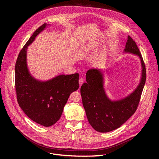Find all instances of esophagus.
Here are the masks:
<instances>
[{
  "label": "esophagus",
  "instance_id": "esophagus-1",
  "mask_svg": "<svg viewBox=\"0 0 159 159\" xmlns=\"http://www.w3.org/2000/svg\"><path fill=\"white\" fill-rule=\"evenodd\" d=\"M84 79H79V85L80 86H81L82 85V84L84 83Z\"/></svg>",
  "mask_w": 159,
  "mask_h": 159
}]
</instances>
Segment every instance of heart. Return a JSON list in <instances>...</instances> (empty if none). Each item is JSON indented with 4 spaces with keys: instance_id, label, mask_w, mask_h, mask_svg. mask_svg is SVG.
<instances>
[{
    "instance_id": "heart-1",
    "label": "heart",
    "mask_w": 159,
    "mask_h": 159,
    "mask_svg": "<svg viewBox=\"0 0 159 159\" xmlns=\"http://www.w3.org/2000/svg\"><path fill=\"white\" fill-rule=\"evenodd\" d=\"M97 47V43L95 42L90 43L82 47L79 51V57L82 58L87 57L93 50L96 49Z\"/></svg>"
}]
</instances>
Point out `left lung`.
Wrapping results in <instances>:
<instances>
[{"label": "left lung", "mask_w": 159, "mask_h": 159, "mask_svg": "<svg viewBox=\"0 0 159 159\" xmlns=\"http://www.w3.org/2000/svg\"><path fill=\"white\" fill-rule=\"evenodd\" d=\"M125 53L139 57L142 64L140 84L132 93L118 101L110 100L104 88V74L101 70L90 69L86 73V81L80 88L82 104L87 120L97 131L107 133L120 128L137 110L146 81L145 65L137 47L128 36Z\"/></svg>", "instance_id": "8db88e82"}]
</instances>
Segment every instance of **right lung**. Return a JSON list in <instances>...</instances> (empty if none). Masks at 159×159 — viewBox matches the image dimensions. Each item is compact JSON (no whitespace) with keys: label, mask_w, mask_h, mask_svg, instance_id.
Here are the masks:
<instances>
[{"label":"right lung","mask_w":159,"mask_h":159,"mask_svg":"<svg viewBox=\"0 0 159 159\" xmlns=\"http://www.w3.org/2000/svg\"><path fill=\"white\" fill-rule=\"evenodd\" d=\"M47 25L39 27L20 50L15 65V87L18 104L33 121L42 126H52L60 118L70 94L79 87L78 73L60 75L47 81L38 80L27 66L28 47Z\"/></svg>","instance_id":"add662e5"}]
</instances>
